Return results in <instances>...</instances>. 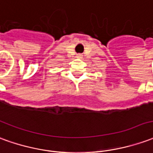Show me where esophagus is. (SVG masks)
I'll return each instance as SVG.
<instances>
[{
	"label": "esophagus",
	"mask_w": 153,
	"mask_h": 153,
	"mask_svg": "<svg viewBox=\"0 0 153 153\" xmlns=\"http://www.w3.org/2000/svg\"><path fill=\"white\" fill-rule=\"evenodd\" d=\"M77 57L78 58H82V54H77Z\"/></svg>",
	"instance_id": "esophagus-1"
}]
</instances>
